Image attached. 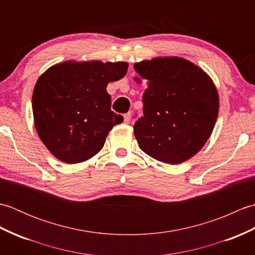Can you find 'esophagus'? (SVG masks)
Listing matches in <instances>:
<instances>
[{"label":"esophagus","mask_w":255,"mask_h":255,"mask_svg":"<svg viewBox=\"0 0 255 255\" xmlns=\"http://www.w3.org/2000/svg\"><path fill=\"white\" fill-rule=\"evenodd\" d=\"M130 118H131V113H127L124 115V122L125 124H128L130 122Z\"/></svg>","instance_id":"obj_1"}]
</instances>
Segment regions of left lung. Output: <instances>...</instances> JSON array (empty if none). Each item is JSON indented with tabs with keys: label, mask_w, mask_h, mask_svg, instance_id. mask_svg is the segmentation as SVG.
I'll return each instance as SVG.
<instances>
[{
	"label": "left lung",
	"mask_w": 255,
	"mask_h": 255,
	"mask_svg": "<svg viewBox=\"0 0 255 255\" xmlns=\"http://www.w3.org/2000/svg\"><path fill=\"white\" fill-rule=\"evenodd\" d=\"M133 68L148 86L142 95L143 116L133 125L140 149L167 164L192 158L210 137L218 116L219 96L213 81L177 57L154 58Z\"/></svg>",
	"instance_id": "obj_1"
}]
</instances>
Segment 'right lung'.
<instances>
[{
  "instance_id": "obj_1",
  "label": "right lung",
  "mask_w": 255,
  "mask_h": 255,
  "mask_svg": "<svg viewBox=\"0 0 255 255\" xmlns=\"http://www.w3.org/2000/svg\"><path fill=\"white\" fill-rule=\"evenodd\" d=\"M127 62L66 61L40 75L32 93L38 136L60 161L74 164L102 150L124 118L111 110L106 88L125 77Z\"/></svg>"
}]
</instances>
